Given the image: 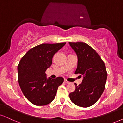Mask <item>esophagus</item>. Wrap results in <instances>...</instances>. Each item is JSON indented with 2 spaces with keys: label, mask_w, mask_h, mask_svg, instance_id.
<instances>
[{
  "label": "esophagus",
  "mask_w": 123,
  "mask_h": 123,
  "mask_svg": "<svg viewBox=\"0 0 123 123\" xmlns=\"http://www.w3.org/2000/svg\"><path fill=\"white\" fill-rule=\"evenodd\" d=\"M64 82L66 84H69V83H70L69 81H67V80H64Z\"/></svg>",
  "instance_id": "1"
}]
</instances>
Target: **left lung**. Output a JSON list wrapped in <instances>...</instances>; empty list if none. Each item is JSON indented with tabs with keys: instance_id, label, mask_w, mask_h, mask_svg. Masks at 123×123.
Wrapping results in <instances>:
<instances>
[{
	"instance_id": "obj_1",
	"label": "left lung",
	"mask_w": 123,
	"mask_h": 123,
	"mask_svg": "<svg viewBox=\"0 0 123 123\" xmlns=\"http://www.w3.org/2000/svg\"><path fill=\"white\" fill-rule=\"evenodd\" d=\"M78 58L75 74L83 76L81 84H75L74 92L69 94L75 105L87 108L100 98L105 88L107 74L106 66L99 54L84 42H69Z\"/></svg>"
}]
</instances>
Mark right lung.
Wrapping results in <instances>:
<instances>
[{
  "mask_svg": "<svg viewBox=\"0 0 123 123\" xmlns=\"http://www.w3.org/2000/svg\"><path fill=\"white\" fill-rule=\"evenodd\" d=\"M66 42L44 43L33 47L26 53L18 65V83L22 93L33 105L44 106L53 101L63 78L47 79L45 73L52 64L55 53Z\"/></svg>",
  "mask_w": 123,
  "mask_h": 123,
  "instance_id": "right-lung-1",
  "label": "right lung"
}]
</instances>
